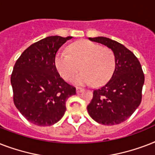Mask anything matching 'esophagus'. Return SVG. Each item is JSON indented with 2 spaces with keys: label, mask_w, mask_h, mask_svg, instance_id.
Returning <instances> with one entry per match:
<instances>
[{
  "label": "esophagus",
  "mask_w": 155,
  "mask_h": 155,
  "mask_svg": "<svg viewBox=\"0 0 155 155\" xmlns=\"http://www.w3.org/2000/svg\"><path fill=\"white\" fill-rule=\"evenodd\" d=\"M83 91H84V89L81 88V87H76V92L77 93H80V92H83Z\"/></svg>",
  "instance_id": "obj_1"
}]
</instances>
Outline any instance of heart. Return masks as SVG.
<instances>
[{
  "mask_svg": "<svg viewBox=\"0 0 155 155\" xmlns=\"http://www.w3.org/2000/svg\"><path fill=\"white\" fill-rule=\"evenodd\" d=\"M68 51L69 54L59 52L54 58L57 71L66 81L72 80L80 68L84 71L74 79L76 85L93 83L95 86H101L113 75L116 59L110 48L87 40H80L71 44Z\"/></svg>",
  "mask_w": 155,
  "mask_h": 155,
  "instance_id": "heart-1",
  "label": "heart"
}]
</instances>
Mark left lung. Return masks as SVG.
<instances>
[{
	"instance_id": "8db88e82",
	"label": "left lung",
	"mask_w": 155,
	"mask_h": 155,
	"mask_svg": "<svg viewBox=\"0 0 155 155\" xmlns=\"http://www.w3.org/2000/svg\"><path fill=\"white\" fill-rule=\"evenodd\" d=\"M110 48L116 59L112 77L93 91L87 109L90 117L105 125H117L134 113L142 102L145 76L139 60L124 45L105 37L88 38Z\"/></svg>"
}]
</instances>
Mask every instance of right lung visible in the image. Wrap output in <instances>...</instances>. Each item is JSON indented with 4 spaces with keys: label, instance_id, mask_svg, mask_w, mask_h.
Returning a JSON list of instances; mask_svg holds the SVG:
<instances>
[{
    "label": "right lung",
    "instance_id": "add662e5",
    "mask_svg": "<svg viewBox=\"0 0 155 155\" xmlns=\"http://www.w3.org/2000/svg\"><path fill=\"white\" fill-rule=\"evenodd\" d=\"M72 37L50 36L35 42L18 58L11 75L13 103L24 117L39 126L58 122L66 101L75 87L58 74L54 58L58 49Z\"/></svg>",
    "mask_w": 155,
    "mask_h": 155
}]
</instances>
